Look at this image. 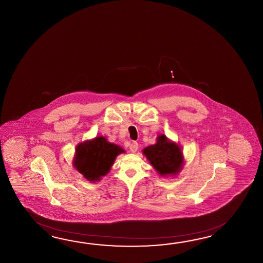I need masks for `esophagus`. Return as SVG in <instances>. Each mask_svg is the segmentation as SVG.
<instances>
[{
    "instance_id": "34e87169",
    "label": "esophagus",
    "mask_w": 263,
    "mask_h": 263,
    "mask_svg": "<svg viewBox=\"0 0 263 263\" xmlns=\"http://www.w3.org/2000/svg\"><path fill=\"white\" fill-rule=\"evenodd\" d=\"M138 149V143L137 142H133L130 145H129V151L132 152H136Z\"/></svg>"
}]
</instances>
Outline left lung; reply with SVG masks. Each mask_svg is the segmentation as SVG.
<instances>
[{"label":"left lung","instance_id":"8db88e82","mask_svg":"<svg viewBox=\"0 0 263 263\" xmlns=\"http://www.w3.org/2000/svg\"><path fill=\"white\" fill-rule=\"evenodd\" d=\"M143 152L152 166L162 176L179 173L183 163L182 152L179 145L169 142L163 134L158 136L155 145L145 147Z\"/></svg>","mask_w":263,"mask_h":263}]
</instances>
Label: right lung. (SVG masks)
<instances>
[{"label":"right lung","instance_id":"right-lung-1","mask_svg":"<svg viewBox=\"0 0 263 263\" xmlns=\"http://www.w3.org/2000/svg\"><path fill=\"white\" fill-rule=\"evenodd\" d=\"M123 152V148L107 142L106 138L96 137L77 146L74 166L90 181L100 180L109 172L116 157Z\"/></svg>","mask_w":263,"mask_h":263}]
</instances>
